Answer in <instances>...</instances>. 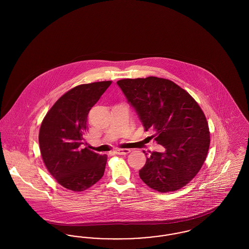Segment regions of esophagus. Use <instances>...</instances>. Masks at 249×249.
Returning <instances> with one entry per match:
<instances>
[{
	"label": "esophagus",
	"instance_id": "1",
	"mask_svg": "<svg viewBox=\"0 0 249 249\" xmlns=\"http://www.w3.org/2000/svg\"><path fill=\"white\" fill-rule=\"evenodd\" d=\"M130 149H116L114 151V153L117 155H126L130 153Z\"/></svg>",
	"mask_w": 249,
	"mask_h": 249
}]
</instances>
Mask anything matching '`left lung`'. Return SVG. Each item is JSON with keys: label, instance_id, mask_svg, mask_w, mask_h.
<instances>
[{"label": "left lung", "instance_id": "1", "mask_svg": "<svg viewBox=\"0 0 249 249\" xmlns=\"http://www.w3.org/2000/svg\"><path fill=\"white\" fill-rule=\"evenodd\" d=\"M117 84L134 108L144 130L163 146L150 152L139 171L149 188L169 192L185 187L201 170L210 144L206 118L197 102L171 80L149 76Z\"/></svg>", "mask_w": 249, "mask_h": 249}]
</instances>
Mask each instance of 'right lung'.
Segmentation results:
<instances>
[{
  "instance_id": "right-lung-1",
  "label": "right lung",
  "mask_w": 249,
  "mask_h": 249,
  "mask_svg": "<svg viewBox=\"0 0 249 249\" xmlns=\"http://www.w3.org/2000/svg\"><path fill=\"white\" fill-rule=\"evenodd\" d=\"M112 81L83 84L62 95L43 119L39 145L50 175L67 190L83 191L103 178L107 155L81 148L88 115Z\"/></svg>"
}]
</instances>
